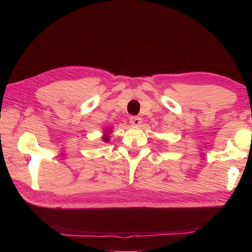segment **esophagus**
<instances>
[{"label": "esophagus", "mask_w": 252, "mask_h": 252, "mask_svg": "<svg viewBox=\"0 0 252 252\" xmlns=\"http://www.w3.org/2000/svg\"><path fill=\"white\" fill-rule=\"evenodd\" d=\"M130 123H131V126H139L142 123V120H141V118H139V117H131Z\"/></svg>", "instance_id": "34e87169"}]
</instances>
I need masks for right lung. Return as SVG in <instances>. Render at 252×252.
Masks as SVG:
<instances>
[{
    "label": "right lung",
    "instance_id": "1",
    "mask_svg": "<svg viewBox=\"0 0 252 252\" xmlns=\"http://www.w3.org/2000/svg\"><path fill=\"white\" fill-rule=\"evenodd\" d=\"M110 130L111 127L110 126H106L104 127V131H103V135H102V140H103L104 142H108L110 140V136H109V133H110Z\"/></svg>",
    "mask_w": 252,
    "mask_h": 252
}]
</instances>
